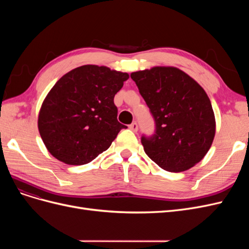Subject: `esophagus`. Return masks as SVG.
<instances>
[{
  "instance_id": "esophagus-1",
  "label": "esophagus",
  "mask_w": 249,
  "mask_h": 249,
  "mask_svg": "<svg viewBox=\"0 0 249 249\" xmlns=\"http://www.w3.org/2000/svg\"><path fill=\"white\" fill-rule=\"evenodd\" d=\"M129 127H130V129H131L133 132H137V131H138V124H137V123L131 124L129 125Z\"/></svg>"
}]
</instances>
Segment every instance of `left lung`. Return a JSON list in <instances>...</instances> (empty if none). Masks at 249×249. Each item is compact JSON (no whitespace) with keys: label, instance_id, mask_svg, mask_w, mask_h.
I'll return each instance as SVG.
<instances>
[{"label":"left lung","instance_id":"8db88e82","mask_svg":"<svg viewBox=\"0 0 249 249\" xmlns=\"http://www.w3.org/2000/svg\"><path fill=\"white\" fill-rule=\"evenodd\" d=\"M155 120L142 135L145 154L161 168L185 171L197 164L215 136V116L205 90L177 67L156 66L131 73Z\"/></svg>","mask_w":249,"mask_h":249}]
</instances>
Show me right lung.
<instances>
[{
    "label": "right lung",
    "instance_id": "obj_1",
    "mask_svg": "<svg viewBox=\"0 0 249 249\" xmlns=\"http://www.w3.org/2000/svg\"><path fill=\"white\" fill-rule=\"evenodd\" d=\"M129 79L106 66L83 65L60 79L44 99L38 116L41 139L51 155L83 165L107 150L126 125L117 120L114 96Z\"/></svg>",
    "mask_w": 249,
    "mask_h": 249
}]
</instances>
